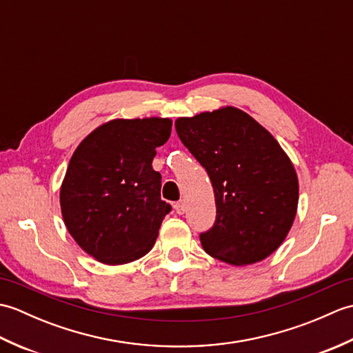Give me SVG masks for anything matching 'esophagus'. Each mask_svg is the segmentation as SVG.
Here are the masks:
<instances>
[{
  "mask_svg": "<svg viewBox=\"0 0 353 353\" xmlns=\"http://www.w3.org/2000/svg\"><path fill=\"white\" fill-rule=\"evenodd\" d=\"M174 209H176V212H177L179 215H183V214L186 212V203H185L183 200L177 201V203L174 205Z\"/></svg>",
  "mask_w": 353,
  "mask_h": 353,
  "instance_id": "obj_1",
  "label": "esophagus"
}]
</instances>
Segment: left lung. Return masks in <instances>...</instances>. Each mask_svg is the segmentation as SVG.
I'll return each instance as SVG.
<instances>
[{
  "instance_id": "obj_1",
  "label": "left lung",
  "mask_w": 353,
  "mask_h": 353,
  "mask_svg": "<svg viewBox=\"0 0 353 353\" xmlns=\"http://www.w3.org/2000/svg\"><path fill=\"white\" fill-rule=\"evenodd\" d=\"M176 130L212 182L216 219L200 235L205 252L232 265L270 256L287 238L299 203L294 165L279 142L232 106L177 118Z\"/></svg>"
}]
</instances>
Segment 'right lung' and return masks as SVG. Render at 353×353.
Segmentation results:
<instances>
[{"label": "right lung", "mask_w": 353, "mask_h": 353, "mask_svg": "<svg viewBox=\"0 0 353 353\" xmlns=\"http://www.w3.org/2000/svg\"><path fill=\"white\" fill-rule=\"evenodd\" d=\"M170 118L112 119L74 152L61 186L65 226L88 254L108 265L144 256L171 211L161 200L156 148L171 134Z\"/></svg>", "instance_id": "1"}]
</instances>
